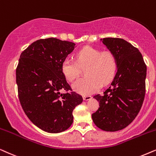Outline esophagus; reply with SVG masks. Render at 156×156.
I'll return each instance as SVG.
<instances>
[{
    "label": "esophagus",
    "instance_id": "34e87169",
    "mask_svg": "<svg viewBox=\"0 0 156 156\" xmlns=\"http://www.w3.org/2000/svg\"><path fill=\"white\" fill-rule=\"evenodd\" d=\"M83 98L84 101H89V100L92 98V97H91L90 95H85V96H83Z\"/></svg>",
    "mask_w": 156,
    "mask_h": 156
}]
</instances>
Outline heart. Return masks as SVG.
Wrapping results in <instances>:
<instances>
[{"label":"heart","instance_id":"heart-1","mask_svg":"<svg viewBox=\"0 0 156 156\" xmlns=\"http://www.w3.org/2000/svg\"><path fill=\"white\" fill-rule=\"evenodd\" d=\"M76 61L67 58L63 61L61 70L68 82L79 76L80 68H85L86 77L78 79L73 85L76 92L90 95L99 90L101 84L113 79L117 69L115 57L111 52H103L90 46H86L76 53Z\"/></svg>","mask_w":156,"mask_h":156}]
</instances>
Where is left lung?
I'll return each instance as SVG.
<instances>
[{
	"mask_svg": "<svg viewBox=\"0 0 156 156\" xmlns=\"http://www.w3.org/2000/svg\"><path fill=\"white\" fill-rule=\"evenodd\" d=\"M101 41L115 57L118 70L103 94L93 97L100 107L92 119L100 129L114 132L127 127L140 111L146 93L147 68L142 54L130 43L117 38Z\"/></svg>",
	"mask_w": 156,
	"mask_h": 156,
	"instance_id": "left-lung-1",
	"label": "left lung"
}]
</instances>
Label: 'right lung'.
<instances>
[{
	"instance_id": "1",
	"label": "right lung",
	"mask_w": 156,
	"mask_h": 156,
	"mask_svg": "<svg viewBox=\"0 0 156 156\" xmlns=\"http://www.w3.org/2000/svg\"><path fill=\"white\" fill-rule=\"evenodd\" d=\"M74 48V43L49 38L35 41L20 54L16 68L20 105L30 121L45 132L67 130L73 121V111L83 102L80 95L68 93L72 89L61 70Z\"/></svg>"
}]
</instances>
